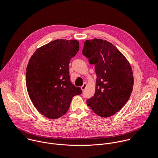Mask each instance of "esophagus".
Instances as JSON below:
<instances>
[{"instance_id": "esophagus-1", "label": "esophagus", "mask_w": 158, "mask_h": 158, "mask_svg": "<svg viewBox=\"0 0 158 158\" xmlns=\"http://www.w3.org/2000/svg\"><path fill=\"white\" fill-rule=\"evenodd\" d=\"M86 87V83H85L83 85V86H81V89H82V91H83L85 89Z\"/></svg>"}]
</instances>
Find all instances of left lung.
<instances>
[{
  "label": "left lung",
  "instance_id": "left-lung-1",
  "mask_svg": "<svg viewBox=\"0 0 158 158\" xmlns=\"http://www.w3.org/2000/svg\"><path fill=\"white\" fill-rule=\"evenodd\" d=\"M83 56L95 65L96 91L86 100L92 110L102 117H109L120 110L133 90L131 67L125 56L112 43L100 39L84 43Z\"/></svg>",
  "mask_w": 158,
  "mask_h": 158
}]
</instances>
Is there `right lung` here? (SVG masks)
<instances>
[{
    "instance_id": "1",
    "label": "right lung",
    "mask_w": 158,
    "mask_h": 158,
    "mask_svg": "<svg viewBox=\"0 0 158 158\" xmlns=\"http://www.w3.org/2000/svg\"><path fill=\"white\" fill-rule=\"evenodd\" d=\"M78 50L77 40H57L38 49L29 60L28 93L37 110L48 118L64 115L72 98L82 93L80 87L72 83L69 70L70 60Z\"/></svg>"
}]
</instances>
